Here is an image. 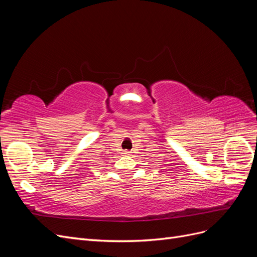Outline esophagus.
<instances>
[{
    "instance_id": "1",
    "label": "esophagus",
    "mask_w": 257,
    "mask_h": 257,
    "mask_svg": "<svg viewBox=\"0 0 257 257\" xmlns=\"http://www.w3.org/2000/svg\"><path fill=\"white\" fill-rule=\"evenodd\" d=\"M123 154H125V155H130V154H131V151H128V150H124V151H123Z\"/></svg>"
}]
</instances>
